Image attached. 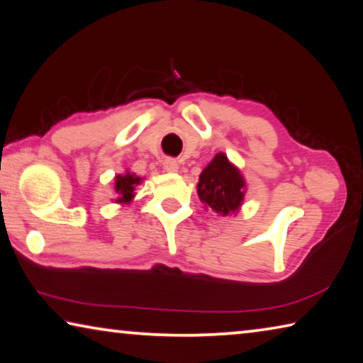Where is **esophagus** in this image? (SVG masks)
Segmentation results:
<instances>
[{
	"mask_svg": "<svg viewBox=\"0 0 363 363\" xmlns=\"http://www.w3.org/2000/svg\"><path fill=\"white\" fill-rule=\"evenodd\" d=\"M163 169L167 171V173H177V171H179V164H177V162L176 160H173V158H167L163 162Z\"/></svg>",
	"mask_w": 363,
	"mask_h": 363,
	"instance_id": "esophagus-1",
	"label": "esophagus"
}]
</instances>
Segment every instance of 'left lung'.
Returning a JSON list of instances; mask_svg holds the SVG:
<instances>
[{"label": "left lung", "mask_w": 363, "mask_h": 363, "mask_svg": "<svg viewBox=\"0 0 363 363\" xmlns=\"http://www.w3.org/2000/svg\"><path fill=\"white\" fill-rule=\"evenodd\" d=\"M247 182L235 164L225 153L219 152L201 171L196 194L205 208L213 210L219 216L237 214L243 205Z\"/></svg>", "instance_id": "left-lung-1"}]
</instances>
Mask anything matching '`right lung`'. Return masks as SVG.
Listing matches in <instances>:
<instances>
[{
	"label": "right lung",
	"mask_w": 363,
	"mask_h": 363,
	"mask_svg": "<svg viewBox=\"0 0 363 363\" xmlns=\"http://www.w3.org/2000/svg\"><path fill=\"white\" fill-rule=\"evenodd\" d=\"M143 177L136 176L134 173H130V171H126L125 174H116L115 176V192H116V199H115V203L118 205H130L131 201L134 200V196H136V187L139 184H143Z\"/></svg>",
	"instance_id": "1"
}]
</instances>
